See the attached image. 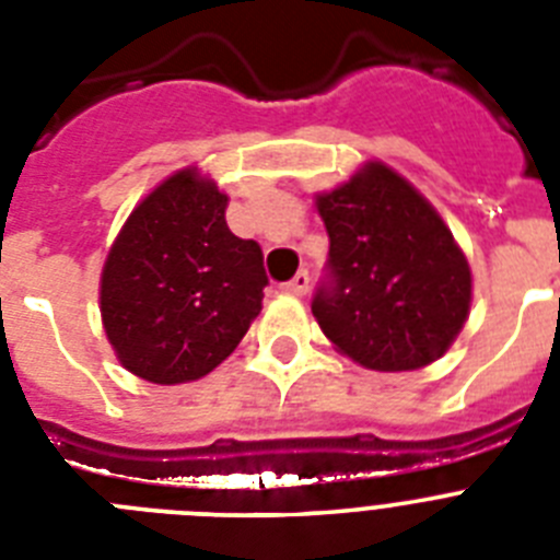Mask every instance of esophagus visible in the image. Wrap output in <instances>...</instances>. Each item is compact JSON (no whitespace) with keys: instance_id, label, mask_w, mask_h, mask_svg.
Here are the masks:
<instances>
[{"instance_id":"34e87169","label":"esophagus","mask_w":560,"mask_h":560,"mask_svg":"<svg viewBox=\"0 0 560 560\" xmlns=\"http://www.w3.org/2000/svg\"><path fill=\"white\" fill-rule=\"evenodd\" d=\"M308 283H311L308 271H296V275H294V280H289V283L283 285V291H285V294L305 296V294H308Z\"/></svg>"}]
</instances>
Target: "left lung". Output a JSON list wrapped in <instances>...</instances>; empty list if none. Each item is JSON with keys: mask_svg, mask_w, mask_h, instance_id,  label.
I'll return each instance as SVG.
<instances>
[{"mask_svg": "<svg viewBox=\"0 0 560 560\" xmlns=\"http://www.w3.org/2000/svg\"><path fill=\"white\" fill-rule=\"evenodd\" d=\"M316 212L330 237V283L311 311L334 348L378 373L438 361L463 330L474 291L440 212L378 160L319 192Z\"/></svg>", "mask_w": 560, "mask_h": 560, "instance_id": "8db88e82", "label": "left lung"}]
</instances>
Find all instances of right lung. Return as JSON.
Listing matches in <instances>:
<instances>
[{"instance_id": "1", "label": "right lung", "mask_w": 560, "mask_h": 560, "mask_svg": "<svg viewBox=\"0 0 560 560\" xmlns=\"http://www.w3.org/2000/svg\"><path fill=\"white\" fill-rule=\"evenodd\" d=\"M226 192L199 167L153 187L101 271L103 330L128 373L187 384L212 373L264 308V252L226 226Z\"/></svg>"}]
</instances>
